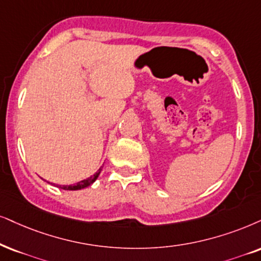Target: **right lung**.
Here are the masks:
<instances>
[{
  "mask_svg": "<svg viewBox=\"0 0 261 261\" xmlns=\"http://www.w3.org/2000/svg\"><path fill=\"white\" fill-rule=\"evenodd\" d=\"M101 171H102V166L97 170L96 173H94L92 176L87 178V179L81 180V182H77L75 184H70V186H59V184H58L57 187L61 188V189H64V190H81V189H84V188H88L89 186H91V184L97 179L98 174H100Z\"/></svg>",
  "mask_w": 261,
  "mask_h": 261,
  "instance_id": "add662e5",
  "label": "right lung"
}]
</instances>
